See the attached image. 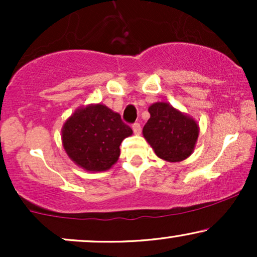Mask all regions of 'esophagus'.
I'll return each instance as SVG.
<instances>
[{"label":"esophagus","instance_id":"obj_1","mask_svg":"<svg viewBox=\"0 0 257 257\" xmlns=\"http://www.w3.org/2000/svg\"><path fill=\"white\" fill-rule=\"evenodd\" d=\"M133 132H134L135 135H140V133H141V125L139 124V123H135V124L133 125Z\"/></svg>","mask_w":257,"mask_h":257}]
</instances>
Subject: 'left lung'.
Returning a JSON list of instances; mask_svg holds the SVG:
<instances>
[{
    "mask_svg": "<svg viewBox=\"0 0 257 257\" xmlns=\"http://www.w3.org/2000/svg\"><path fill=\"white\" fill-rule=\"evenodd\" d=\"M151 114L144 126V138L163 161L176 163L192 155L199 135V125L168 102L158 101L149 107Z\"/></svg>",
    "mask_w": 257,
    "mask_h": 257,
    "instance_id": "1",
    "label": "left lung"
}]
</instances>
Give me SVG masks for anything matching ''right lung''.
Returning a JSON list of instances; mask_svg holds the SVG:
<instances>
[{"instance_id": "add662e5", "label": "right lung", "mask_w": 257, "mask_h": 257, "mask_svg": "<svg viewBox=\"0 0 257 257\" xmlns=\"http://www.w3.org/2000/svg\"><path fill=\"white\" fill-rule=\"evenodd\" d=\"M132 134L119 113L104 104H89L65 120L61 143L69 158L82 169L105 172L117 163L119 145Z\"/></svg>"}]
</instances>
